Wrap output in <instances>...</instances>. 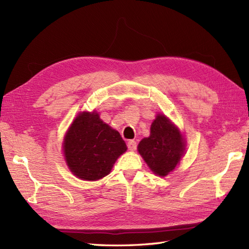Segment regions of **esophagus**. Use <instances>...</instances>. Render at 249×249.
Returning <instances> with one entry per match:
<instances>
[{
	"mask_svg": "<svg viewBox=\"0 0 249 249\" xmlns=\"http://www.w3.org/2000/svg\"><path fill=\"white\" fill-rule=\"evenodd\" d=\"M127 147L130 151H135L137 149V142L135 140H129L127 142Z\"/></svg>",
	"mask_w": 249,
	"mask_h": 249,
	"instance_id": "obj_1",
	"label": "esophagus"
}]
</instances>
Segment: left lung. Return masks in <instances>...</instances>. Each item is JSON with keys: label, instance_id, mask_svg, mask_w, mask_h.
<instances>
[{"label": "left lung", "instance_id": "obj_1", "mask_svg": "<svg viewBox=\"0 0 249 249\" xmlns=\"http://www.w3.org/2000/svg\"><path fill=\"white\" fill-rule=\"evenodd\" d=\"M138 151L153 172L165 177L181 160L184 140L176 126L158 114L151 125L150 137L140 141Z\"/></svg>", "mask_w": 249, "mask_h": 249}]
</instances>
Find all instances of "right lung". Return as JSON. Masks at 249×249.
I'll return each instance as SVG.
<instances>
[{
	"label": "right lung",
	"mask_w": 249,
	"mask_h": 249,
	"mask_svg": "<svg viewBox=\"0 0 249 249\" xmlns=\"http://www.w3.org/2000/svg\"><path fill=\"white\" fill-rule=\"evenodd\" d=\"M127 150L119 131L95 112L79 114L64 139L66 162L76 177L96 181L108 176L113 163Z\"/></svg>",
	"instance_id": "add662e5"
}]
</instances>
